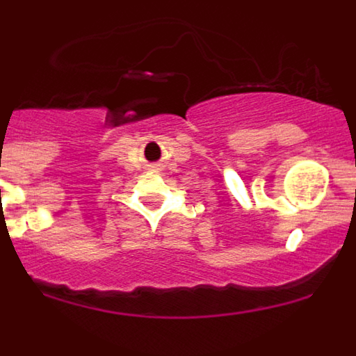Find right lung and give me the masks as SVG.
Returning <instances> with one entry per match:
<instances>
[{"instance_id":"right-lung-1","label":"right lung","mask_w":356,"mask_h":356,"mask_svg":"<svg viewBox=\"0 0 356 356\" xmlns=\"http://www.w3.org/2000/svg\"><path fill=\"white\" fill-rule=\"evenodd\" d=\"M0 165H1V163H0Z\"/></svg>"}]
</instances>
